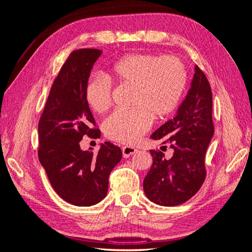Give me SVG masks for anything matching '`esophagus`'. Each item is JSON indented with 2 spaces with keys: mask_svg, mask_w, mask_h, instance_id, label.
Returning <instances> with one entry per match:
<instances>
[{
  "mask_svg": "<svg viewBox=\"0 0 252 252\" xmlns=\"http://www.w3.org/2000/svg\"><path fill=\"white\" fill-rule=\"evenodd\" d=\"M136 151H138V149H135L134 147H131V146H125L123 147V150H122V152H123V158H126L134 155Z\"/></svg>",
  "mask_w": 252,
  "mask_h": 252,
  "instance_id": "esophagus-1",
  "label": "esophagus"
}]
</instances>
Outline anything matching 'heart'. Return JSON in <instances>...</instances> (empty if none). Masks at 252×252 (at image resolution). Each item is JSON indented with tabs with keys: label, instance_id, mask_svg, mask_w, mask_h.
I'll list each match as a JSON object with an SVG mask.
<instances>
[{
	"label": "heart",
	"instance_id": "heart-1",
	"mask_svg": "<svg viewBox=\"0 0 252 252\" xmlns=\"http://www.w3.org/2000/svg\"><path fill=\"white\" fill-rule=\"evenodd\" d=\"M107 78L121 86L132 87L131 105L128 111H117L104 121L105 135L112 141L131 144L148 131L151 120L168 118L184 94L187 75L180 60L150 53L124 57L112 66ZM85 98L89 108L103 113L112 101L110 83L93 78L87 83Z\"/></svg>",
	"mask_w": 252,
	"mask_h": 252
}]
</instances>
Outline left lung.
I'll return each mask as SVG.
<instances>
[{"label":"left lung","mask_w":252,"mask_h":252,"mask_svg":"<svg viewBox=\"0 0 252 252\" xmlns=\"http://www.w3.org/2000/svg\"><path fill=\"white\" fill-rule=\"evenodd\" d=\"M212 94L196 65L190 88L174 117L158 128L151 139L169 142L173 155L150 150L152 166L143 182L146 196L161 206H177L192 197L206 177L205 154L213 136Z\"/></svg>","instance_id":"obj_1"}]
</instances>
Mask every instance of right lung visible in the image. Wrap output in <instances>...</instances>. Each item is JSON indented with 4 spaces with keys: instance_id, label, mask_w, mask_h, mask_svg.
<instances>
[{
    "instance_id": "1",
    "label": "right lung",
    "mask_w": 252,
    "mask_h": 252,
    "mask_svg": "<svg viewBox=\"0 0 252 252\" xmlns=\"http://www.w3.org/2000/svg\"><path fill=\"white\" fill-rule=\"evenodd\" d=\"M100 49L73 51L52 84L39 121V159L55 191L67 203L93 206L108 191V178L122 158V151L109 142L97 155L80 147L83 136L100 138L91 129L94 118L86 103L85 90Z\"/></svg>"
}]
</instances>
